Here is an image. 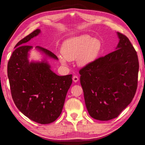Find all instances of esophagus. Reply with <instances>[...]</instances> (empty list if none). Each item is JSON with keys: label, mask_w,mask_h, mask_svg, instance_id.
<instances>
[{"label": "esophagus", "mask_w": 145, "mask_h": 145, "mask_svg": "<svg viewBox=\"0 0 145 145\" xmlns=\"http://www.w3.org/2000/svg\"><path fill=\"white\" fill-rule=\"evenodd\" d=\"M73 82H78V77H77V75H73Z\"/></svg>", "instance_id": "1"}]
</instances>
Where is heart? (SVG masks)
<instances>
[{
	"label": "heart",
	"mask_w": 145,
	"mask_h": 145,
	"mask_svg": "<svg viewBox=\"0 0 145 145\" xmlns=\"http://www.w3.org/2000/svg\"><path fill=\"white\" fill-rule=\"evenodd\" d=\"M102 50V44L99 39L82 34L68 39L63 43L61 48L63 56H60L59 60L66 65L68 61L77 59L78 67H86L97 60Z\"/></svg>",
	"instance_id": "b5f03b06"
}]
</instances>
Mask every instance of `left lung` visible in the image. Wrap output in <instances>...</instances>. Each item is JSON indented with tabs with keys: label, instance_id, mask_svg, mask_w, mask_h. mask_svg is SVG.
Instances as JSON below:
<instances>
[{
	"label": "left lung",
	"instance_id": "obj_1",
	"mask_svg": "<svg viewBox=\"0 0 145 145\" xmlns=\"http://www.w3.org/2000/svg\"><path fill=\"white\" fill-rule=\"evenodd\" d=\"M116 50L79 70L86 106L93 118L107 121L130 104L137 88L139 61L129 38L117 33Z\"/></svg>",
	"mask_w": 145,
	"mask_h": 145
}]
</instances>
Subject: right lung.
<instances>
[{
	"instance_id": "right-lung-1",
	"label": "right lung",
	"mask_w": 145,
	"mask_h": 145,
	"mask_svg": "<svg viewBox=\"0 0 145 145\" xmlns=\"http://www.w3.org/2000/svg\"><path fill=\"white\" fill-rule=\"evenodd\" d=\"M39 29L21 40L8 64V76L11 96L20 111L40 124H48L60 116L72 75L59 76L45 61L29 62L28 52L33 48L25 43L40 33ZM46 56L58 59L45 48L36 47Z\"/></svg>"
}]
</instances>
